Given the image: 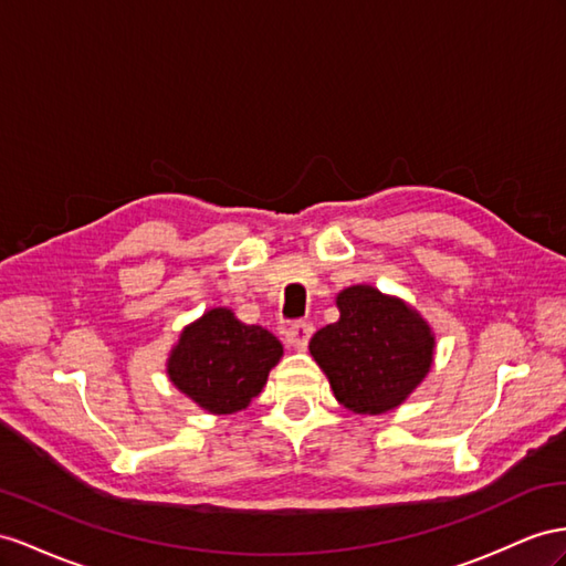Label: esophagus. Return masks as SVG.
<instances>
[{
    "mask_svg": "<svg viewBox=\"0 0 566 566\" xmlns=\"http://www.w3.org/2000/svg\"><path fill=\"white\" fill-rule=\"evenodd\" d=\"M286 344L294 346V349L303 352L308 346L311 337H313V325L311 323H294L286 327Z\"/></svg>",
    "mask_w": 566,
    "mask_h": 566,
    "instance_id": "34e87169",
    "label": "esophagus"
}]
</instances>
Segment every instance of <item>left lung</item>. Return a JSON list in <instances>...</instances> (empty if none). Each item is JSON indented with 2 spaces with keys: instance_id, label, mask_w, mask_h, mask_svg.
<instances>
[{
  "instance_id": "obj_1",
  "label": "left lung",
  "mask_w": 566,
  "mask_h": 566,
  "mask_svg": "<svg viewBox=\"0 0 566 566\" xmlns=\"http://www.w3.org/2000/svg\"><path fill=\"white\" fill-rule=\"evenodd\" d=\"M335 303L339 321L317 329L308 346L332 395L354 413L397 409L432 368L430 323L403 298L370 284L342 289Z\"/></svg>"
}]
</instances>
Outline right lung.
I'll list each match as a JSON object with an SVG mask.
<instances>
[{
  "mask_svg": "<svg viewBox=\"0 0 566 566\" xmlns=\"http://www.w3.org/2000/svg\"><path fill=\"white\" fill-rule=\"evenodd\" d=\"M284 356L270 329L245 325L231 308H210L188 323L167 358V378L196 407L214 416L243 411L263 392Z\"/></svg>",
  "mask_w": 566,
  "mask_h": 566,
  "instance_id": "add662e5",
  "label": "right lung"
}]
</instances>
